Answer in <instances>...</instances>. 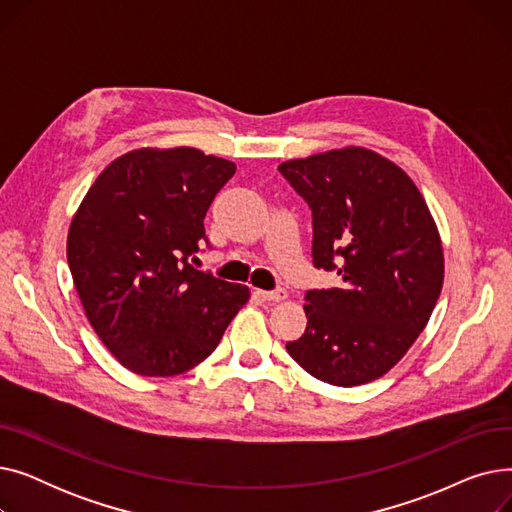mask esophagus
<instances>
[{
  "label": "esophagus",
  "mask_w": 512,
  "mask_h": 512,
  "mask_svg": "<svg viewBox=\"0 0 512 512\" xmlns=\"http://www.w3.org/2000/svg\"><path fill=\"white\" fill-rule=\"evenodd\" d=\"M259 294H261V297H263L265 301H270V303H280V301H286V299H288V292H286L284 288H276V290H261Z\"/></svg>",
  "instance_id": "34e87169"
}]
</instances>
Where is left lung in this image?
Masks as SVG:
<instances>
[{
	"label": "left lung",
	"instance_id": "8db88e82",
	"mask_svg": "<svg viewBox=\"0 0 512 512\" xmlns=\"http://www.w3.org/2000/svg\"><path fill=\"white\" fill-rule=\"evenodd\" d=\"M313 215V265L338 286L307 290L288 355L313 378L361 386L417 340L444 282L442 242L415 182L390 159L344 147L278 166Z\"/></svg>",
	"mask_w": 512,
	"mask_h": 512
}]
</instances>
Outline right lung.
I'll return each mask as SVG.
<instances>
[{
  "label": "right lung",
  "mask_w": 512,
  "mask_h": 512,
  "mask_svg": "<svg viewBox=\"0 0 512 512\" xmlns=\"http://www.w3.org/2000/svg\"><path fill=\"white\" fill-rule=\"evenodd\" d=\"M234 172L232 161L193 147L137 149L97 176L74 213L66 251L76 292L101 342L132 373L193 369L249 301L247 286L188 263Z\"/></svg>",
  "instance_id": "add662e5"
}]
</instances>
